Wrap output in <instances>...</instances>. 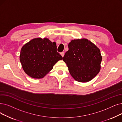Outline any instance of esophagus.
I'll return each instance as SVG.
<instances>
[{
  "label": "esophagus",
  "instance_id": "34e87169",
  "mask_svg": "<svg viewBox=\"0 0 122 122\" xmlns=\"http://www.w3.org/2000/svg\"><path fill=\"white\" fill-rule=\"evenodd\" d=\"M60 54H61V55L63 57H64V52H61V53H60Z\"/></svg>",
  "mask_w": 122,
  "mask_h": 122
}]
</instances>
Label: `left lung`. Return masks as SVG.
<instances>
[{
    "label": "left lung",
    "instance_id": "8db88e82",
    "mask_svg": "<svg viewBox=\"0 0 122 122\" xmlns=\"http://www.w3.org/2000/svg\"><path fill=\"white\" fill-rule=\"evenodd\" d=\"M68 48L63 60L72 77L82 83L92 80L101 69L102 57L100 49L85 38L71 40Z\"/></svg>",
    "mask_w": 122,
    "mask_h": 122
}]
</instances>
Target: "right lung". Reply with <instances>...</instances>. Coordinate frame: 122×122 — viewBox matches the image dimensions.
Segmentation results:
<instances>
[{"label":"right lung","instance_id":"right-lung-1","mask_svg":"<svg viewBox=\"0 0 122 122\" xmlns=\"http://www.w3.org/2000/svg\"><path fill=\"white\" fill-rule=\"evenodd\" d=\"M19 58L25 73L34 79L43 78L63 59L57 52L56 42L46 38H34L24 45Z\"/></svg>","mask_w":122,"mask_h":122}]
</instances>
